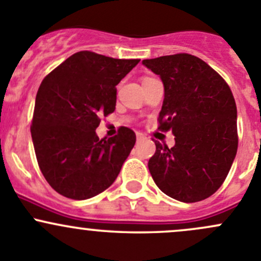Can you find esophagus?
I'll return each mask as SVG.
<instances>
[{
    "label": "esophagus",
    "mask_w": 261,
    "mask_h": 261,
    "mask_svg": "<svg viewBox=\"0 0 261 261\" xmlns=\"http://www.w3.org/2000/svg\"><path fill=\"white\" fill-rule=\"evenodd\" d=\"M136 139H138V140H143L144 135L141 133H136Z\"/></svg>",
    "instance_id": "obj_1"
}]
</instances>
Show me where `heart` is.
Returning <instances> with one entry per match:
<instances>
[{"mask_svg":"<svg viewBox=\"0 0 261 261\" xmlns=\"http://www.w3.org/2000/svg\"><path fill=\"white\" fill-rule=\"evenodd\" d=\"M145 80H149V78H145ZM145 80H144V81H145Z\"/></svg>","mask_w":261,"mask_h":261,"instance_id":"obj_1","label":"heart"}]
</instances>
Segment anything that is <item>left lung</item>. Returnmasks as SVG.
<instances>
[{
  "label": "left lung",
  "mask_w": 261,
  "mask_h": 261,
  "mask_svg": "<svg viewBox=\"0 0 261 261\" xmlns=\"http://www.w3.org/2000/svg\"><path fill=\"white\" fill-rule=\"evenodd\" d=\"M164 86L159 128L175 145L155 141L150 174L167 196L192 203L208 198L227 177L238 151V110L230 87L191 54L143 60Z\"/></svg>",
  "instance_id": "obj_1"
}]
</instances>
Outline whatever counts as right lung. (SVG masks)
I'll return each instance as SVG.
<instances>
[{
    "instance_id": "obj_1",
    "label": "right lung",
    "mask_w": 261,
    "mask_h": 261,
    "mask_svg": "<svg viewBox=\"0 0 261 261\" xmlns=\"http://www.w3.org/2000/svg\"><path fill=\"white\" fill-rule=\"evenodd\" d=\"M140 59L73 54L49 73L35 99L31 138L39 167L58 193L88 199L117 178L135 145L127 127L107 140L96 134L99 117L116 109V86Z\"/></svg>"
}]
</instances>
